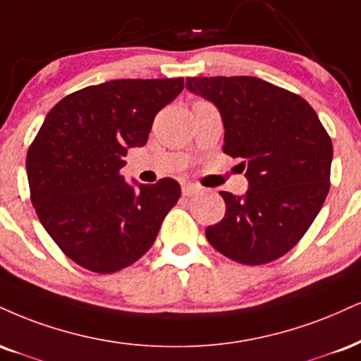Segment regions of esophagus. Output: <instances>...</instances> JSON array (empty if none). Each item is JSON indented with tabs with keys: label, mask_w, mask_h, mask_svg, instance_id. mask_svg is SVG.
<instances>
[{
	"label": "esophagus",
	"mask_w": 361,
	"mask_h": 361,
	"mask_svg": "<svg viewBox=\"0 0 361 361\" xmlns=\"http://www.w3.org/2000/svg\"><path fill=\"white\" fill-rule=\"evenodd\" d=\"M181 190H183L185 197H192V195H197V193L202 192V188H200V186L195 185V183H183V185H181Z\"/></svg>",
	"instance_id": "obj_1"
}]
</instances>
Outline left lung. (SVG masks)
Here are the masks:
<instances>
[{"mask_svg":"<svg viewBox=\"0 0 361 361\" xmlns=\"http://www.w3.org/2000/svg\"><path fill=\"white\" fill-rule=\"evenodd\" d=\"M186 89L219 109L224 153L242 159L249 190L220 192L222 222L207 227L216 250L247 266L282 257L301 240L329 192L333 145L299 95L257 77H192Z\"/></svg>","mask_w":361,"mask_h":361,"instance_id":"obj_1","label":"left lung"}]
</instances>
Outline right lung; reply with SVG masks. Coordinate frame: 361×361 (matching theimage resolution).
Returning a JSON list of instances; mask_svg holds the SVG:
<instances>
[{
  "label": "right lung",
  "instance_id": "add662e5",
  "mask_svg": "<svg viewBox=\"0 0 361 361\" xmlns=\"http://www.w3.org/2000/svg\"><path fill=\"white\" fill-rule=\"evenodd\" d=\"M181 90V77L109 80L67 95L47 114L27 154L30 195L43 228L79 266L111 274L154 244L180 185L129 183L121 169Z\"/></svg>",
  "mask_w": 361,
  "mask_h": 361
}]
</instances>
